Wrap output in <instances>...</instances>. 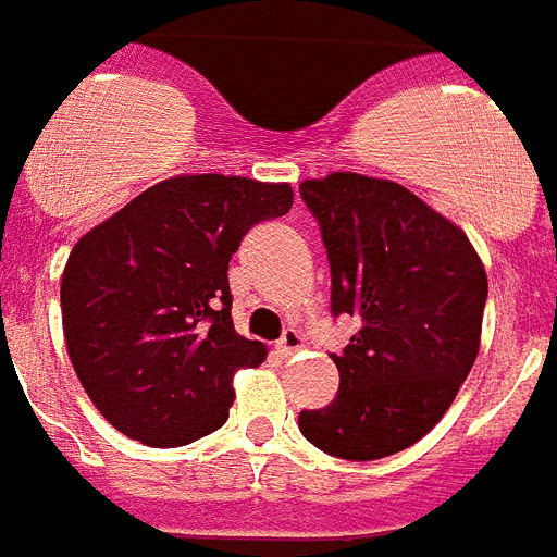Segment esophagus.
<instances>
[{"label": "esophagus", "instance_id": "esophagus-1", "mask_svg": "<svg viewBox=\"0 0 557 557\" xmlns=\"http://www.w3.org/2000/svg\"><path fill=\"white\" fill-rule=\"evenodd\" d=\"M298 347H301V335H298L296 330H284V335L278 338V344H275V352L287 358V356H293Z\"/></svg>", "mask_w": 557, "mask_h": 557}]
</instances>
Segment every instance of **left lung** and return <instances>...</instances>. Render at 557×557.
Returning a JSON list of instances; mask_svg holds the SVG:
<instances>
[{
    "instance_id": "obj_1",
    "label": "left lung",
    "mask_w": 557,
    "mask_h": 557,
    "mask_svg": "<svg viewBox=\"0 0 557 557\" xmlns=\"http://www.w3.org/2000/svg\"><path fill=\"white\" fill-rule=\"evenodd\" d=\"M330 261V310L352 315L342 384L298 430L321 453L375 461L412 447L449 410L475 364L486 305L470 238L387 178L333 173L298 187Z\"/></svg>"
}]
</instances>
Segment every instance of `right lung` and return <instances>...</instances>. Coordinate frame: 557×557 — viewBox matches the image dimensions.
<instances>
[{
	"label": "right lung",
	"mask_w": 557,
	"mask_h": 557,
	"mask_svg": "<svg viewBox=\"0 0 557 557\" xmlns=\"http://www.w3.org/2000/svg\"><path fill=\"white\" fill-rule=\"evenodd\" d=\"M289 205V185L176 176L76 242L62 273L64 342L119 433L185 447L227 421L233 372L268 356L233 327L230 259L247 230Z\"/></svg>",
	"instance_id": "add662e5"
}]
</instances>
